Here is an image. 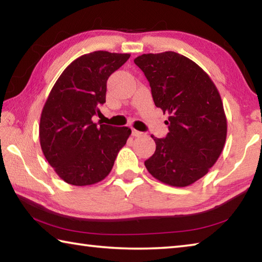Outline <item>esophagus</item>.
I'll list each match as a JSON object with an SVG mask.
<instances>
[{"instance_id":"esophagus-1","label":"esophagus","mask_w":262,"mask_h":262,"mask_svg":"<svg viewBox=\"0 0 262 262\" xmlns=\"http://www.w3.org/2000/svg\"><path fill=\"white\" fill-rule=\"evenodd\" d=\"M132 134H133V136H140V135H142V133L139 132V130H136V129H133Z\"/></svg>"}]
</instances>
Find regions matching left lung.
Wrapping results in <instances>:
<instances>
[{
    "label": "left lung",
    "mask_w": 262,
    "mask_h": 262,
    "mask_svg": "<svg viewBox=\"0 0 262 262\" xmlns=\"http://www.w3.org/2000/svg\"><path fill=\"white\" fill-rule=\"evenodd\" d=\"M151 88L154 103L168 113V133L151 136L156 150L144 162L162 183L186 187L206 176L223 150L227 118L210 77L176 52L143 54L134 60Z\"/></svg>",
    "instance_id": "left-lung-1"
}]
</instances>
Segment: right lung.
<instances>
[{
    "instance_id": "obj_1",
    "label": "right lung",
    "mask_w": 262,
    "mask_h": 262,
    "mask_svg": "<svg viewBox=\"0 0 262 262\" xmlns=\"http://www.w3.org/2000/svg\"><path fill=\"white\" fill-rule=\"evenodd\" d=\"M129 54L97 51L79 56L63 70L43 106L39 137L47 162L66 183H99L112 170L130 128L99 126L95 115L106 101L108 77Z\"/></svg>"
}]
</instances>
